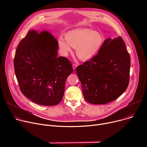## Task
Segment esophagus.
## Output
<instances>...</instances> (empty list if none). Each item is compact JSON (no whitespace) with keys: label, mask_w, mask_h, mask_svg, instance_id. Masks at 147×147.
<instances>
[{"label":"esophagus","mask_w":147,"mask_h":147,"mask_svg":"<svg viewBox=\"0 0 147 147\" xmlns=\"http://www.w3.org/2000/svg\"><path fill=\"white\" fill-rule=\"evenodd\" d=\"M77 67V64H75V63L73 64V68L74 70H75Z\"/></svg>","instance_id":"1"}]
</instances>
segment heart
<instances>
[{
	"mask_svg": "<svg viewBox=\"0 0 147 147\" xmlns=\"http://www.w3.org/2000/svg\"><path fill=\"white\" fill-rule=\"evenodd\" d=\"M65 40L59 38L58 46L61 53L67 55L76 48L77 56L81 60H88L94 57L101 49L104 38L100 32L90 28L70 30L65 35Z\"/></svg>",
	"mask_w": 147,
	"mask_h": 147,
	"instance_id": "obj_1",
	"label": "heart"
}]
</instances>
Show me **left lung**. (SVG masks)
Returning a JSON list of instances; mask_svg holds the SVG:
<instances>
[{"instance_id": "1", "label": "left lung", "mask_w": 147, "mask_h": 147, "mask_svg": "<svg viewBox=\"0 0 147 147\" xmlns=\"http://www.w3.org/2000/svg\"><path fill=\"white\" fill-rule=\"evenodd\" d=\"M130 69V55L121 37L105 40L97 55L76 68L85 99L100 105L119 98L127 88Z\"/></svg>"}]
</instances>
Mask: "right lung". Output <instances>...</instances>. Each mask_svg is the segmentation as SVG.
Wrapping results in <instances>:
<instances>
[{
  "label": "right lung",
  "mask_w": 147,
  "mask_h": 147,
  "mask_svg": "<svg viewBox=\"0 0 147 147\" xmlns=\"http://www.w3.org/2000/svg\"><path fill=\"white\" fill-rule=\"evenodd\" d=\"M58 47L50 32L31 30L16 49L14 66L20 89L40 105H56L62 100L66 80L73 71L68 59L57 56Z\"/></svg>",
  "instance_id": "1"
}]
</instances>
